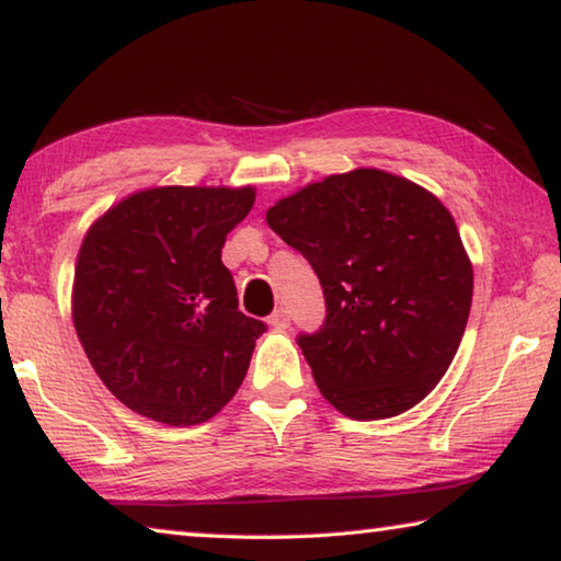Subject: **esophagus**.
Returning a JSON list of instances; mask_svg holds the SVG:
<instances>
[{
    "label": "esophagus",
    "instance_id": "esophagus-1",
    "mask_svg": "<svg viewBox=\"0 0 561 561\" xmlns=\"http://www.w3.org/2000/svg\"><path fill=\"white\" fill-rule=\"evenodd\" d=\"M270 324H272L274 329H287V327H289V314H287V309H284V307L274 309V314L270 317Z\"/></svg>",
    "mask_w": 561,
    "mask_h": 561
}]
</instances>
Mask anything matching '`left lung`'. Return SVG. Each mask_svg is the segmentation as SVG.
<instances>
[{
    "label": "left lung",
    "mask_w": 561,
    "mask_h": 561,
    "mask_svg": "<svg viewBox=\"0 0 561 561\" xmlns=\"http://www.w3.org/2000/svg\"><path fill=\"white\" fill-rule=\"evenodd\" d=\"M324 287L327 321L299 348L321 396L354 421L421 403L453 364L472 301V264L438 197L356 168L267 210Z\"/></svg>",
    "instance_id": "1"
}]
</instances>
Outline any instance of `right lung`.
<instances>
[{
  "label": "right lung",
  "instance_id": "add662e5",
  "mask_svg": "<svg viewBox=\"0 0 561 561\" xmlns=\"http://www.w3.org/2000/svg\"><path fill=\"white\" fill-rule=\"evenodd\" d=\"M254 195L252 185L148 187L89 227L73 327L93 371L130 411L197 425L242 386L264 324L237 309L222 244Z\"/></svg>",
  "mask_w": 561,
  "mask_h": 561
}]
</instances>
